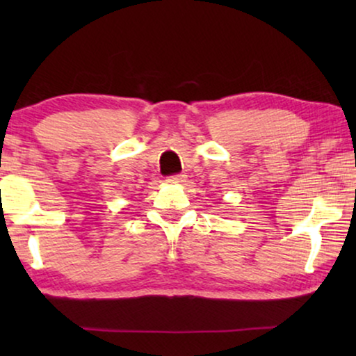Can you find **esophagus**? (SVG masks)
Here are the masks:
<instances>
[{"instance_id":"34e87169","label":"esophagus","mask_w":356,"mask_h":356,"mask_svg":"<svg viewBox=\"0 0 356 356\" xmlns=\"http://www.w3.org/2000/svg\"><path fill=\"white\" fill-rule=\"evenodd\" d=\"M168 181H170V183H175V184L184 183V181H186V175H181V173L172 175V177H168Z\"/></svg>"}]
</instances>
